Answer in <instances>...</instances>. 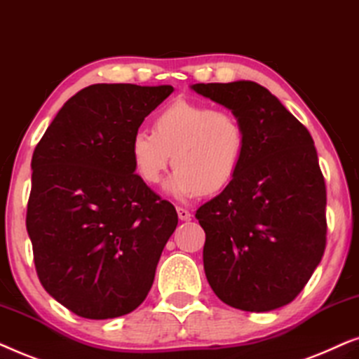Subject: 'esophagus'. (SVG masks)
Masks as SVG:
<instances>
[{"instance_id": "esophagus-1", "label": "esophagus", "mask_w": 359, "mask_h": 359, "mask_svg": "<svg viewBox=\"0 0 359 359\" xmlns=\"http://www.w3.org/2000/svg\"><path fill=\"white\" fill-rule=\"evenodd\" d=\"M177 215H179V219H182V222H189V219L192 218V213H190L187 208L182 207H177Z\"/></svg>"}]
</instances>
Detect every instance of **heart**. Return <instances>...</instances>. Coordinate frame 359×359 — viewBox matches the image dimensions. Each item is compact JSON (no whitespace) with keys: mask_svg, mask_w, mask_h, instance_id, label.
Listing matches in <instances>:
<instances>
[{"mask_svg":"<svg viewBox=\"0 0 359 359\" xmlns=\"http://www.w3.org/2000/svg\"><path fill=\"white\" fill-rule=\"evenodd\" d=\"M246 151L241 119L228 109L177 100L152 119V133L141 130L130 142L136 174L157 185L167 165H175L165 184L172 197L189 200L226 187L240 170Z\"/></svg>","mask_w":359,"mask_h":359,"instance_id":"obj_1","label":"heart"}]
</instances>
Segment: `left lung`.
I'll return each instance as SVG.
<instances>
[{
    "instance_id": "obj_1",
    "label": "left lung",
    "mask_w": 359,
    "mask_h": 359,
    "mask_svg": "<svg viewBox=\"0 0 359 359\" xmlns=\"http://www.w3.org/2000/svg\"><path fill=\"white\" fill-rule=\"evenodd\" d=\"M190 88L231 109L246 131L235 179L195 213L205 231L210 287L246 312L287 305L309 283L327 243V190L312 136L256 82Z\"/></svg>"
}]
</instances>
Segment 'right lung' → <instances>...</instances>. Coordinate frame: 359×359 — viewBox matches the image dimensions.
<instances>
[{"mask_svg": "<svg viewBox=\"0 0 359 359\" xmlns=\"http://www.w3.org/2000/svg\"><path fill=\"white\" fill-rule=\"evenodd\" d=\"M170 85L97 83L75 93L32 154L26 228L37 276L83 318L140 307L177 226L174 205L135 174L131 137Z\"/></svg>", "mask_w": 359, "mask_h": 359, "instance_id": "right-lung-1", "label": "right lung"}]
</instances>
